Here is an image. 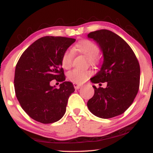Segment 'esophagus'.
Listing matches in <instances>:
<instances>
[{"label": "esophagus", "instance_id": "1", "mask_svg": "<svg viewBox=\"0 0 153 153\" xmlns=\"http://www.w3.org/2000/svg\"><path fill=\"white\" fill-rule=\"evenodd\" d=\"M74 86L75 88V89H76V90H78L79 88H80L82 87L81 85H79L78 84H77V83H75V82L74 83Z\"/></svg>", "mask_w": 153, "mask_h": 153}]
</instances>
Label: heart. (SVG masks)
I'll use <instances>...</instances> for the list:
<instances>
[{"mask_svg":"<svg viewBox=\"0 0 153 153\" xmlns=\"http://www.w3.org/2000/svg\"><path fill=\"white\" fill-rule=\"evenodd\" d=\"M76 48L77 51L86 56L89 59L90 63H95L97 58L99 55L100 50L98 46L88 40H82L77 44ZM73 51L67 50L64 52L61 57V65L65 69H68L71 67L73 59ZM92 75L90 71H82L74 69L68 74V78L71 82L77 84L84 82Z\"/></svg>","mask_w":153,"mask_h":153,"instance_id":"obj_1","label":"heart"}]
</instances>
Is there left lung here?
<instances>
[{
    "mask_svg": "<svg viewBox=\"0 0 153 153\" xmlns=\"http://www.w3.org/2000/svg\"><path fill=\"white\" fill-rule=\"evenodd\" d=\"M88 38L97 43L103 55L100 70L90 81L94 84L107 82V87L97 88L93 86L94 94L87 106L97 117H116L128 109L138 92V61L128 44L110 30H97L88 33Z\"/></svg>",
    "mask_w": 153,
    "mask_h": 153,
    "instance_id": "1",
    "label": "left lung"
}]
</instances>
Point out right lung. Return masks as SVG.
Instances as JSON below:
<instances>
[{
    "mask_svg": "<svg viewBox=\"0 0 153 153\" xmlns=\"http://www.w3.org/2000/svg\"><path fill=\"white\" fill-rule=\"evenodd\" d=\"M75 41L61 36L40 38L23 53L17 62L15 94L25 112L38 122H56L65 113L68 98L75 88L71 82L65 81L61 57ZM53 79L62 82L59 89L50 86Z\"/></svg>",
    "mask_w": 153,
    "mask_h": 153,
    "instance_id": "1",
    "label": "right lung"
}]
</instances>
